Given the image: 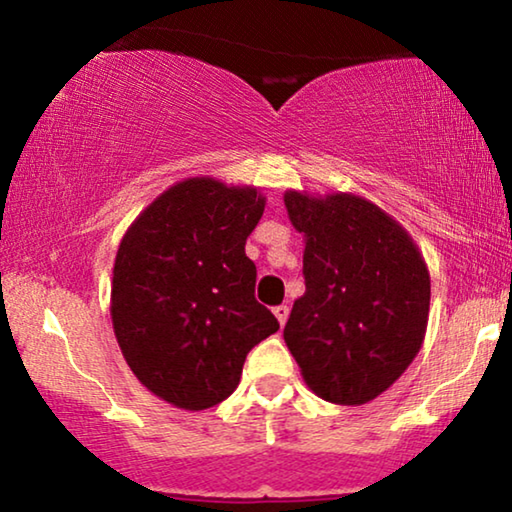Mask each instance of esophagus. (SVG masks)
<instances>
[{
  "label": "esophagus",
  "instance_id": "esophagus-1",
  "mask_svg": "<svg viewBox=\"0 0 512 512\" xmlns=\"http://www.w3.org/2000/svg\"><path fill=\"white\" fill-rule=\"evenodd\" d=\"M272 312H275V317H277V321H279V326H284V324H286V319H289V307H286V305H277L275 310H272Z\"/></svg>",
  "mask_w": 512,
  "mask_h": 512
}]
</instances>
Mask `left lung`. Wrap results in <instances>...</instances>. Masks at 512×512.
<instances>
[{
    "label": "left lung",
    "mask_w": 512,
    "mask_h": 512,
    "mask_svg": "<svg viewBox=\"0 0 512 512\" xmlns=\"http://www.w3.org/2000/svg\"><path fill=\"white\" fill-rule=\"evenodd\" d=\"M303 233L305 293L284 342L310 391L363 405L387 391L424 345L431 277L412 235L356 193H284Z\"/></svg>",
    "instance_id": "8db88e82"
}]
</instances>
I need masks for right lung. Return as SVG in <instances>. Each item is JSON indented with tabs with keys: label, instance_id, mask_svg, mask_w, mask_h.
<instances>
[{
	"label": "right lung",
	"instance_id": "obj_1",
	"mask_svg": "<svg viewBox=\"0 0 512 512\" xmlns=\"http://www.w3.org/2000/svg\"><path fill=\"white\" fill-rule=\"evenodd\" d=\"M265 209L256 186L188 177L125 230L111 277V324L123 359L153 396L207 410L237 389L251 347L277 333L254 298L244 244Z\"/></svg>",
	"mask_w": 512,
	"mask_h": 512
}]
</instances>
